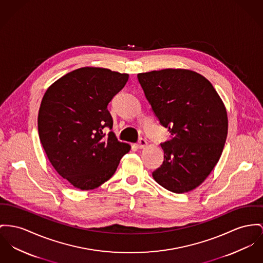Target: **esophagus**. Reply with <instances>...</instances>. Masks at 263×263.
I'll return each mask as SVG.
<instances>
[{"label": "esophagus", "mask_w": 263, "mask_h": 263, "mask_svg": "<svg viewBox=\"0 0 263 263\" xmlns=\"http://www.w3.org/2000/svg\"><path fill=\"white\" fill-rule=\"evenodd\" d=\"M137 145H138L139 148H144L147 145V142H146V140H144V139L140 138V139H139Z\"/></svg>", "instance_id": "esophagus-1"}]
</instances>
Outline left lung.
Segmentation results:
<instances>
[{
	"instance_id": "1",
	"label": "left lung",
	"mask_w": 263,
	"mask_h": 263,
	"mask_svg": "<svg viewBox=\"0 0 263 263\" xmlns=\"http://www.w3.org/2000/svg\"><path fill=\"white\" fill-rule=\"evenodd\" d=\"M138 79L158 122L171 134L160 143L164 158L153 176L170 192L193 191L222 154L228 128L224 105L210 82L193 70H153Z\"/></svg>"
}]
</instances>
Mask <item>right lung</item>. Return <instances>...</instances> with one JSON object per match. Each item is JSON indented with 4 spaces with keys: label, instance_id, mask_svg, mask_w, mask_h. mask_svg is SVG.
<instances>
[{
    "label": "right lung",
    "instance_id": "obj_1",
    "mask_svg": "<svg viewBox=\"0 0 263 263\" xmlns=\"http://www.w3.org/2000/svg\"><path fill=\"white\" fill-rule=\"evenodd\" d=\"M127 80V73L82 68L53 83L43 98L40 140L54 170L74 187L88 191L103 184L130 148L111 132L107 109ZM105 127L111 130L107 136Z\"/></svg>",
    "mask_w": 263,
    "mask_h": 263
}]
</instances>
